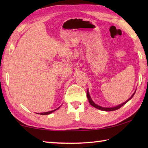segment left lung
Wrapping results in <instances>:
<instances>
[{
	"instance_id": "left-lung-1",
	"label": "left lung",
	"mask_w": 148,
	"mask_h": 148,
	"mask_svg": "<svg viewBox=\"0 0 148 148\" xmlns=\"http://www.w3.org/2000/svg\"><path fill=\"white\" fill-rule=\"evenodd\" d=\"M135 92H136V91H135ZM135 92H134L133 94H132V96H131V97H130V98H129L128 100H127V101H125V102H123V103L121 104L118 105V106H115V107H112V108H104V107H102V106H98V105L95 104V102H93V101H92V99H91V97H90V95H89L88 90H87V99H88V101H89V103H90V104L91 105V106H92L95 107V108H97V109H99V110H103V111L110 112V111H114V110H117V109L120 108H121V107H122L123 106V105H125V104H126L127 102H128L130 99H131L132 98V97L134 96Z\"/></svg>"
}]
</instances>
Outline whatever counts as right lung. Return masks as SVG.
Masks as SVG:
<instances>
[{
    "instance_id": "right-lung-1",
    "label": "right lung",
    "mask_w": 148,
    "mask_h": 148,
    "mask_svg": "<svg viewBox=\"0 0 148 148\" xmlns=\"http://www.w3.org/2000/svg\"><path fill=\"white\" fill-rule=\"evenodd\" d=\"M59 107L58 108H57V109H56V110H52V111L47 112H43V113H40V115H48V114H49L52 113V112H53L54 111H56V110H57V109H59Z\"/></svg>"
}]
</instances>
